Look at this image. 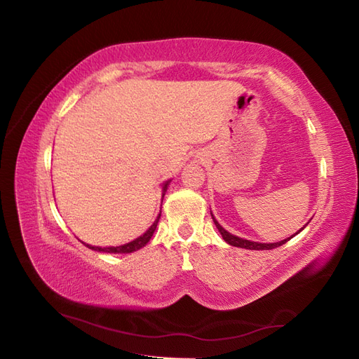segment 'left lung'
I'll list each match as a JSON object with an SVG mask.
<instances>
[{"label":"left lung","instance_id":"obj_1","mask_svg":"<svg viewBox=\"0 0 359 359\" xmlns=\"http://www.w3.org/2000/svg\"><path fill=\"white\" fill-rule=\"evenodd\" d=\"M210 215H212V219H213V222H215V225H216L217 231H219V233H221L222 238L228 243V245H231V246H236V248H243V249H250V250H270V249H274V248H279V246L285 245L286 241L291 240L292 237H295L297 234L302 233V231H303V229L307 226V224H309V222H307L302 229H298L295 234H292L291 237H287V238H285V240H282V241H277V243H258V241L246 240V238H241V237H237V236H234V234L228 233V231H226L221 224H219V222L216 221L215 216H213V213H212V210H210Z\"/></svg>","mask_w":359,"mask_h":359}]
</instances>
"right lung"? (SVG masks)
I'll return each instance as SVG.
<instances>
[{
	"instance_id": "add662e5",
	"label": "right lung",
	"mask_w": 359,
	"mask_h": 359,
	"mask_svg": "<svg viewBox=\"0 0 359 359\" xmlns=\"http://www.w3.org/2000/svg\"><path fill=\"white\" fill-rule=\"evenodd\" d=\"M170 182H171V179H170V180H165L163 184H161V187H163V198H161V205H163L164 195H165V192H167V189H168V184H170ZM159 217H161V212H159V215L156 216L155 222H154L152 225H150V226L144 231V233H143L140 237H137V238H134L133 241L125 243V245H121V246L101 248V246H92V245H88V243H85V241H82V240H80V243H83V245H85L86 248L92 249V250H95V252H102V253H133V252H135V250H138V249L144 248V246L147 245V243H149V240L152 238V236H154V233H155V229H156V226H158Z\"/></svg>"
}]
</instances>
